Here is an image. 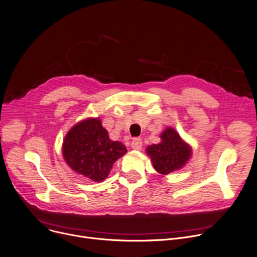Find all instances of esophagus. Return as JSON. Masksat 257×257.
Masks as SVG:
<instances>
[{
    "instance_id": "obj_1",
    "label": "esophagus",
    "mask_w": 257,
    "mask_h": 257,
    "mask_svg": "<svg viewBox=\"0 0 257 257\" xmlns=\"http://www.w3.org/2000/svg\"><path fill=\"white\" fill-rule=\"evenodd\" d=\"M142 145H143V143H142V140L140 139V138H136V139L133 140L131 146L134 150H141Z\"/></svg>"
}]
</instances>
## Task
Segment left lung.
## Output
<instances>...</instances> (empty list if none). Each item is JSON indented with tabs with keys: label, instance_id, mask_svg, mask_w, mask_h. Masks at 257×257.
Returning <instances> with one entry per match:
<instances>
[{
	"label": "left lung",
	"instance_id": "left-lung-1",
	"mask_svg": "<svg viewBox=\"0 0 257 257\" xmlns=\"http://www.w3.org/2000/svg\"><path fill=\"white\" fill-rule=\"evenodd\" d=\"M162 142L147 147V153L151 157L154 169L167 175L181 169L191 156L190 147L185 144L178 133L173 128H167L162 135Z\"/></svg>",
	"mask_w": 257,
	"mask_h": 257
}]
</instances>
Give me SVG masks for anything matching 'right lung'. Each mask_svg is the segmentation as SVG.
Returning a JSON list of instances; mask_svg holds the SVG:
<instances>
[{"mask_svg":"<svg viewBox=\"0 0 257 257\" xmlns=\"http://www.w3.org/2000/svg\"><path fill=\"white\" fill-rule=\"evenodd\" d=\"M126 151L120 142L109 139L108 132L97 118L73 126L63 144L65 161L71 169L96 182L106 178L113 164Z\"/></svg>","mask_w":257,"mask_h":257,"instance_id":"1","label":"right lung"}]
</instances>
